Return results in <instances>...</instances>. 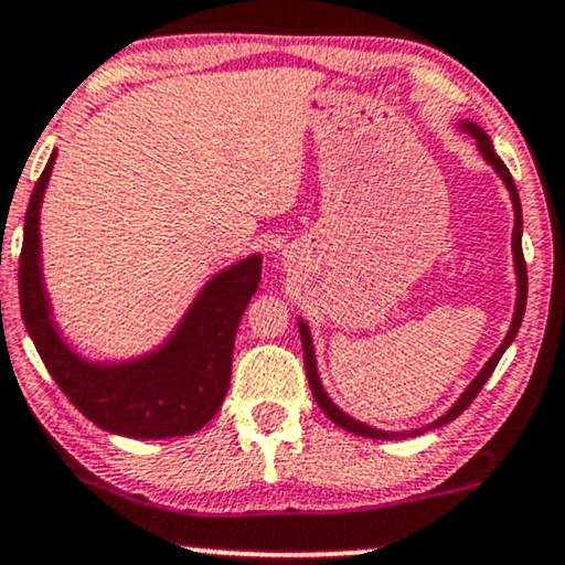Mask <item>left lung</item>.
<instances>
[{
	"instance_id": "left-lung-1",
	"label": "left lung",
	"mask_w": 565,
	"mask_h": 565,
	"mask_svg": "<svg viewBox=\"0 0 565 565\" xmlns=\"http://www.w3.org/2000/svg\"><path fill=\"white\" fill-rule=\"evenodd\" d=\"M461 130H467L472 138L477 140V148H480V153L484 156V161L490 163L492 169L501 174V180L505 182V188H509L511 192V200H513V216H516V221H513V260H516V284H519V297H516V312H513V320H511V328L509 333H505L503 344L498 347V352L490 356L488 365H484L480 370V375L475 377L472 383H469V388L463 391L459 402H456L451 409H448L443 417L435 419V423L430 427H419V430H412V433H383V430H375V427H367L365 423H356V419L349 417V414H344L335 406L331 398L326 396L323 385H320V377H318V370H316V352H312V339H310V331H307V326L299 320V335H302V349H305V370H307V381H310V391L312 396H316V402L320 409H323V414L331 423H335L339 427H344L347 433H354V435H362V438H377V440H388V438H402V435H406V438H412V435H419V433H427L433 430V427H443L446 423H451V419L459 417V414L467 409L469 404L475 402L477 394L482 391V385L488 383V377L492 375V370H495L498 362H501V356L505 349L511 347V341L516 339L519 333V326L521 320H524V307H526V263H524V253H521V203H519V192H516V184H513V177L511 171L505 163L498 159L495 148H492V142L488 138V132L482 130V127H477L475 122H463Z\"/></svg>"
}]
</instances>
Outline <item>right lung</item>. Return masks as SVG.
I'll use <instances>...</instances> for the list:
<instances>
[{
    "label": "right lung",
    "mask_w": 565,
    "mask_h": 565,
    "mask_svg": "<svg viewBox=\"0 0 565 565\" xmlns=\"http://www.w3.org/2000/svg\"><path fill=\"white\" fill-rule=\"evenodd\" d=\"M54 156L35 182L20 249V312L41 360L62 394L93 425L127 438H177L211 423L232 377L234 335L260 284V255L211 278L182 326L159 352L127 365H90L56 333L41 284L39 211Z\"/></svg>",
    "instance_id": "1"
}]
</instances>
